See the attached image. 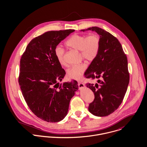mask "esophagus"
I'll return each instance as SVG.
<instances>
[{
  "instance_id": "obj_1",
  "label": "esophagus",
  "mask_w": 147,
  "mask_h": 147,
  "mask_svg": "<svg viewBox=\"0 0 147 147\" xmlns=\"http://www.w3.org/2000/svg\"><path fill=\"white\" fill-rule=\"evenodd\" d=\"M78 86H79V89H82V88H83L84 86H85L84 84H83V83H78Z\"/></svg>"
}]
</instances>
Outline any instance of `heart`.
<instances>
[{"mask_svg": "<svg viewBox=\"0 0 147 147\" xmlns=\"http://www.w3.org/2000/svg\"><path fill=\"white\" fill-rule=\"evenodd\" d=\"M65 46L69 49L80 51L81 57L88 61L94 60L100 51V38L96 34L89 36L75 34L65 42ZM64 49L61 46H57L54 50L55 56L61 65H65ZM86 66L85 63L69 67L66 71L67 75L69 79L80 80L84 74Z\"/></svg>", "mask_w": 147, "mask_h": 147, "instance_id": "b5f03b06", "label": "heart"}]
</instances>
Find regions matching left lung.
Wrapping results in <instances>:
<instances>
[{"label":"left lung","instance_id":"obj_1","mask_svg":"<svg viewBox=\"0 0 147 147\" xmlns=\"http://www.w3.org/2000/svg\"><path fill=\"white\" fill-rule=\"evenodd\" d=\"M93 30L100 37V49L85 73V78L94 80L86 84L94 94L88 110L93 115L106 117L115 111L124 98L129 80L126 55L118 40L105 30L94 26L81 30Z\"/></svg>","mask_w":147,"mask_h":147}]
</instances>
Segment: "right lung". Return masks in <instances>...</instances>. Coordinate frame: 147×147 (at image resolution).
<instances>
[{
	"label": "right lung",
	"mask_w": 147,
	"mask_h": 147,
	"mask_svg": "<svg viewBox=\"0 0 147 147\" xmlns=\"http://www.w3.org/2000/svg\"><path fill=\"white\" fill-rule=\"evenodd\" d=\"M74 29L52 30L32 40L20 59L19 83L30 110L43 121L54 123L66 116L70 100L78 89L75 80L59 84L65 72L54 50Z\"/></svg>",
	"instance_id": "add662e5"
}]
</instances>
